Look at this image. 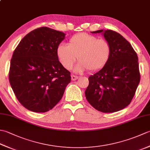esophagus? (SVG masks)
<instances>
[{
    "mask_svg": "<svg viewBox=\"0 0 150 150\" xmlns=\"http://www.w3.org/2000/svg\"><path fill=\"white\" fill-rule=\"evenodd\" d=\"M71 80L72 81H76L77 80V79L79 78L77 76H76V75H72L71 76Z\"/></svg>",
    "mask_w": 150,
    "mask_h": 150,
    "instance_id": "34e87169",
    "label": "esophagus"
}]
</instances>
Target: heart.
Returning <instances> with one entry per match:
<instances>
[{
  "instance_id": "obj_1",
  "label": "heart",
  "mask_w": 150,
  "mask_h": 150,
  "mask_svg": "<svg viewBox=\"0 0 150 150\" xmlns=\"http://www.w3.org/2000/svg\"><path fill=\"white\" fill-rule=\"evenodd\" d=\"M110 43L105 39H98L95 36L85 33L73 35L68 45L60 44L57 48L59 62L66 69H71L76 60L80 61L76 66V72L88 69L96 72L106 66L111 55Z\"/></svg>"
}]
</instances>
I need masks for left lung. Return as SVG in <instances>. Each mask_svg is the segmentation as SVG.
<instances>
[{"label": "left lung", "instance_id": "left-lung-1", "mask_svg": "<svg viewBox=\"0 0 150 150\" xmlns=\"http://www.w3.org/2000/svg\"><path fill=\"white\" fill-rule=\"evenodd\" d=\"M111 46L110 59L103 69L89 77L85 91L88 103L97 110L113 113L131 103L140 82L138 57L124 38L110 30H100Z\"/></svg>", "mask_w": 150, "mask_h": 150}]
</instances>
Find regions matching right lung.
Returning a JSON list of instances; mask_svg holds the SVG:
<instances>
[{
    "instance_id": "right-lung-1",
    "label": "right lung",
    "mask_w": 150,
    "mask_h": 150,
    "mask_svg": "<svg viewBox=\"0 0 150 150\" xmlns=\"http://www.w3.org/2000/svg\"><path fill=\"white\" fill-rule=\"evenodd\" d=\"M65 33L41 27L27 34L15 50L9 80L22 106L33 112L52 110L61 99L70 72L59 62L57 48Z\"/></svg>"
}]
</instances>
